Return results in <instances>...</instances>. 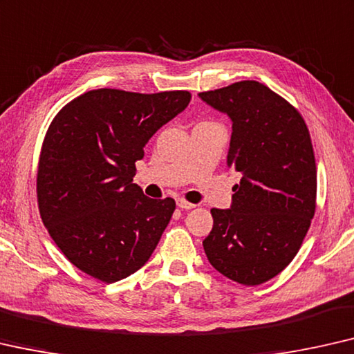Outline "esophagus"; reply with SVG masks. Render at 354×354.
<instances>
[{
  "label": "esophagus",
  "mask_w": 354,
  "mask_h": 354,
  "mask_svg": "<svg viewBox=\"0 0 354 354\" xmlns=\"http://www.w3.org/2000/svg\"><path fill=\"white\" fill-rule=\"evenodd\" d=\"M176 205H178V208H181V209H192V208H195L194 203H189V202H186V200H183V198H178L176 200Z\"/></svg>",
  "instance_id": "34e87169"
}]
</instances>
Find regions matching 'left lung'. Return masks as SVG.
Instances as JSON below:
<instances>
[{"label":"left lung","instance_id":"1","mask_svg":"<svg viewBox=\"0 0 354 354\" xmlns=\"http://www.w3.org/2000/svg\"><path fill=\"white\" fill-rule=\"evenodd\" d=\"M198 98L232 120L227 167L241 175L230 208L211 209L205 254L224 277L256 286L286 268L313 219L312 140L299 111L257 81L202 92Z\"/></svg>","mask_w":354,"mask_h":354}]
</instances>
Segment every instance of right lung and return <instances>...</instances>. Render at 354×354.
<instances>
[{"mask_svg": "<svg viewBox=\"0 0 354 354\" xmlns=\"http://www.w3.org/2000/svg\"><path fill=\"white\" fill-rule=\"evenodd\" d=\"M191 102L186 91L98 88L60 109L38 167V205L52 240L79 270L114 283L140 270L170 223L175 200L149 198L135 162Z\"/></svg>", "mask_w": 354, "mask_h": 354, "instance_id": "1", "label": "right lung"}]
</instances>
